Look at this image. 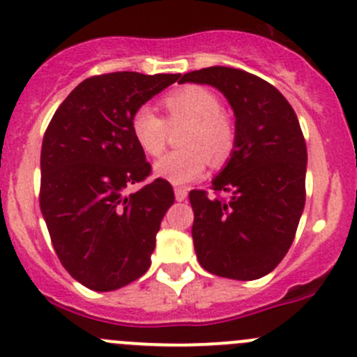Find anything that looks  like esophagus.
<instances>
[{
  "label": "esophagus",
  "mask_w": 357,
  "mask_h": 357,
  "mask_svg": "<svg viewBox=\"0 0 357 357\" xmlns=\"http://www.w3.org/2000/svg\"><path fill=\"white\" fill-rule=\"evenodd\" d=\"M175 198L176 202H185V199H188V189L175 188Z\"/></svg>",
  "instance_id": "obj_1"
}]
</instances>
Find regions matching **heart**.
<instances>
[{
	"mask_svg": "<svg viewBox=\"0 0 357 357\" xmlns=\"http://www.w3.org/2000/svg\"><path fill=\"white\" fill-rule=\"evenodd\" d=\"M169 126L189 124L182 138L185 151L169 152L154 165V173L173 185L198 181L205 173L208 158L222 162L233 147V128L220 114V100L199 86H188L169 93L162 100ZM168 124L152 108L142 107L131 119V133L142 152L161 154L168 140Z\"/></svg>",
	"mask_w": 357,
	"mask_h": 357,
	"instance_id": "heart-1",
	"label": "heart"
}]
</instances>
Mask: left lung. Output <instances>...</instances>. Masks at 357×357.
Listing matches in <instances>:
<instances>
[{"label":"left lung","mask_w":357,"mask_h":357,"mask_svg":"<svg viewBox=\"0 0 357 357\" xmlns=\"http://www.w3.org/2000/svg\"><path fill=\"white\" fill-rule=\"evenodd\" d=\"M181 84H206L235 114V142L208 198L191 191L192 242L206 271L235 280L264 277L284 259L305 206L307 145L293 107L271 84L229 66L185 73Z\"/></svg>","instance_id":"left-lung-1"}]
</instances>
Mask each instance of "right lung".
<instances>
[{
	"label": "right lung",
	"mask_w": 357,
	"mask_h": 357,
	"mask_svg": "<svg viewBox=\"0 0 357 357\" xmlns=\"http://www.w3.org/2000/svg\"><path fill=\"white\" fill-rule=\"evenodd\" d=\"M181 75H98L61 103L42 144L40 208L68 273L93 291H115L151 266L155 235L175 202L131 133L135 112Z\"/></svg>",
	"instance_id": "obj_1"
}]
</instances>
